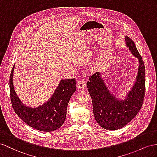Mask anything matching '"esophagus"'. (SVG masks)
I'll list each match as a JSON object with an SVG mask.
<instances>
[{"label": "esophagus", "mask_w": 157, "mask_h": 157, "mask_svg": "<svg viewBox=\"0 0 157 157\" xmlns=\"http://www.w3.org/2000/svg\"><path fill=\"white\" fill-rule=\"evenodd\" d=\"M86 82L84 79H82L80 80L79 82H78V87L79 88V89H83V88L86 87Z\"/></svg>", "instance_id": "esophagus-1"}]
</instances>
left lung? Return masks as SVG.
<instances>
[{"mask_svg": "<svg viewBox=\"0 0 157 157\" xmlns=\"http://www.w3.org/2000/svg\"><path fill=\"white\" fill-rule=\"evenodd\" d=\"M124 40L126 46L139 62L135 82L124 98H117L109 90L101 72L91 75L87 82L95 119L107 130H117L129 123L141 108L145 94V69L143 59L134 42L128 36L124 37Z\"/></svg>", "mask_w": 157, "mask_h": 157, "instance_id": "8db88e82", "label": "left lung"}]
</instances>
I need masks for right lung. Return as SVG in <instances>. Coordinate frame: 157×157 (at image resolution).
I'll return each instance as SVG.
<instances>
[{
  "mask_svg": "<svg viewBox=\"0 0 157 157\" xmlns=\"http://www.w3.org/2000/svg\"><path fill=\"white\" fill-rule=\"evenodd\" d=\"M15 64L10 76V92L14 112L28 125L40 131L58 129L65 121L71 96L76 91L75 79H62L47 101L36 107L25 105L16 94L13 84Z\"/></svg>",
  "mask_w": 157,
  "mask_h": 157,
  "instance_id": "1",
  "label": "right lung"
}]
</instances>
